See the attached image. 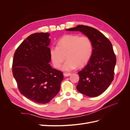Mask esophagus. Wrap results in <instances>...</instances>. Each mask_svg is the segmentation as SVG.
<instances>
[{
    "mask_svg": "<svg viewBox=\"0 0 130 130\" xmlns=\"http://www.w3.org/2000/svg\"><path fill=\"white\" fill-rule=\"evenodd\" d=\"M70 73H63V75L64 76H66V77H67V76H69V75H70Z\"/></svg>",
    "mask_w": 130,
    "mask_h": 130,
    "instance_id": "1",
    "label": "esophagus"
}]
</instances>
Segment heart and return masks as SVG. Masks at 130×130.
Masks as SVG:
<instances>
[{
	"label": "heart",
	"mask_w": 130,
	"mask_h": 130,
	"mask_svg": "<svg viewBox=\"0 0 130 130\" xmlns=\"http://www.w3.org/2000/svg\"><path fill=\"white\" fill-rule=\"evenodd\" d=\"M93 52V44L90 39L86 36L70 34L63 36L57 42L56 47L50 49L49 53L54 66L64 71H70L78 66L82 67L89 60Z\"/></svg>",
	"instance_id": "obj_1"
}]
</instances>
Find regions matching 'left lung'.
<instances>
[{"label":"left lung","instance_id":"left-lung-1","mask_svg":"<svg viewBox=\"0 0 130 130\" xmlns=\"http://www.w3.org/2000/svg\"><path fill=\"white\" fill-rule=\"evenodd\" d=\"M80 31L92 41L93 52L85 68L78 72L76 89L89 97L99 96L107 89L114 78L116 57L111 42L95 28L84 25L66 29Z\"/></svg>","mask_w":130,"mask_h":130}]
</instances>
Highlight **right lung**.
Returning <instances> with one entry per match:
<instances>
[{
    "mask_svg": "<svg viewBox=\"0 0 130 130\" xmlns=\"http://www.w3.org/2000/svg\"><path fill=\"white\" fill-rule=\"evenodd\" d=\"M48 33L30 35L18 47L13 60L12 73L19 92L38 104L48 103L55 96L63 79V73L53 68Z\"/></svg>",
    "mask_w": 130,
    "mask_h": 130,
    "instance_id": "right-lung-1",
    "label": "right lung"
}]
</instances>
